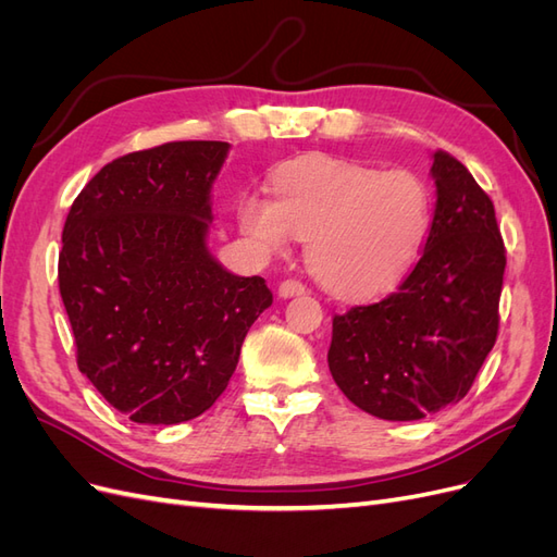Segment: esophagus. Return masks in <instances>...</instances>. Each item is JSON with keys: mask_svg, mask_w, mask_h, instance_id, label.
<instances>
[{"mask_svg": "<svg viewBox=\"0 0 557 557\" xmlns=\"http://www.w3.org/2000/svg\"><path fill=\"white\" fill-rule=\"evenodd\" d=\"M301 293H307V285L295 281V278H288L278 285V297H293V295H301Z\"/></svg>", "mask_w": 557, "mask_h": 557, "instance_id": "34e87169", "label": "esophagus"}]
</instances>
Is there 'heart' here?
Wrapping results in <instances>:
<instances>
[{"instance_id": "b5f03b06", "label": "heart", "mask_w": 557, "mask_h": 557, "mask_svg": "<svg viewBox=\"0 0 557 557\" xmlns=\"http://www.w3.org/2000/svg\"><path fill=\"white\" fill-rule=\"evenodd\" d=\"M274 197L248 193L237 218L262 250L309 239L311 274L339 297L383 295L409 274L432 225V195L416 172L305 156L272 174Z\"/></svg>"}]
</instances>
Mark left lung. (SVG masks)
I'll use <instances>...</instances> for the list:
<instances>
[{"label": "left lung", "mask_w": 557, "mask_h": 557, "mask_svg": "<svg viewBox=\"0 0 557 557\" xmlns=\"http://www.w3.org/2000/svg\"><path fill=\"white\" fill-rule=\"evenodd\" d=\"M436 207L420 260L399 288L332 318L334 383L383 420H420L460 401L499 330L507 267L493 199L436 150Z\"/></svg>", "instance_id": "obj_1"}]
</instances>
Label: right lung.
Masks as SVG:
<instances>
[{"instance_id": "1", "label": "right lung", "mask_w": 557, "mask_h": 557, "mask_svg": "<svg viewBox=\"0 0 557 557\" xmlns=\"http://www.w3.org/2000/svg\"><path fill=\"white\" fill-rule=\"evenodd\" d=\"M225 141H172L104 164L62 230L60 295L76 362L134 423L176 425L213 407L258 315L262 276H234L207 248Z\"/></svg>"}]
</instances>
